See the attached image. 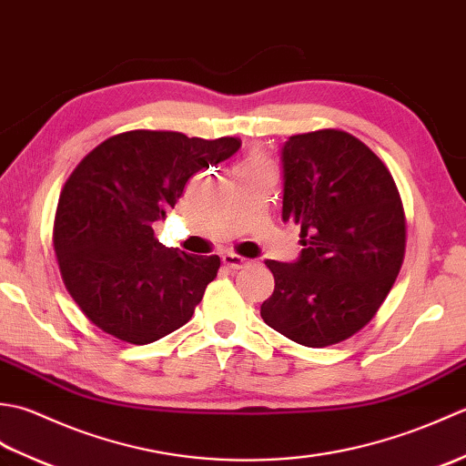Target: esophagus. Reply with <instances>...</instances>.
<instances>
[{
    "label": "esophagus",
    "instance_id": "obj_1",
    "mask_svg": "<svg viewBox=\"0 0 466 466\" xmlns=\"http://www.w3.org/2000/svg\"><path fill=\"white\" fill-rule=\"evenodd\" d=\"M222 264L226 266L228 270L236 272V270L246 268V266H250L252 260L250 258H244V256H238V254H224L222 256Z\"/></svg>",
    "mask_w": 466,
    "mask_h": 466
}]
</instances>
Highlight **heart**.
<instances>
[{
	"label": "heart",
	"instance_id": "1",
	"mask_svg": "<svg viewBox=\"0 0 466 466\" xmlns=\"http://www.w3.org/2000/svg\"><path fill=\"white\" fill-rule=\"evenodd\" d=\"M260 162H264L260 156H252V157H250V160H248V162H246V164H260Z\"/></svg>",
	"mask_w": 466,
	"mask_h": 466
}]
</instances>
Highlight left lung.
<instances>
[{
    "instance_id": "1",
    "label": "left lung",
    "mask_w": 466,
    "mask_h": 466,
    "mask_svg": "<svg viewBox=\"0 0 466 466\" xmlns=\"http://www.w3.org/2000/svg\"><path fill=\"white\" fill-rule=\"evenodd\" d=\"M282 220L300 226V260H266L264 322L310 349L339 344L379 312L400 272L407 216L389 167L349 132L316 130L282 146Z\"/></svg>"
}]
</instances>
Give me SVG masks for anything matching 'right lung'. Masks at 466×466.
<instances>
[{"label":"right lung","instance_id":"obj_1","mask_svg":"<svg viewBox=\"0 0 466 466\" xmlns=\"http://www.w3.org/2000/svg\"><path fill=\"white\" fill-rule=\"evenodd\" d=\"M240 144L130 130L76 166L59 194L52 240L62 280L87 320L122 342L147 344L192 319L220 258L166 248L152 226L196 172Z\"/></svg>","mask_w":466,"mask_h":466}]
</instances>
